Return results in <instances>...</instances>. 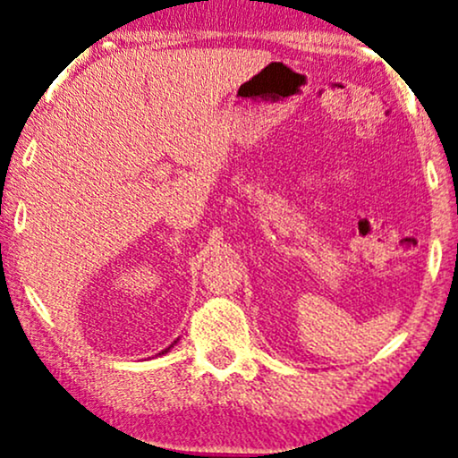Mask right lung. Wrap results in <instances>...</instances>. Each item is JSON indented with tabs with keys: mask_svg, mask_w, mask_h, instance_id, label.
Listing matches in <instances>:
<instances>
[{
	"mask_svg": "<svg viewBox=\"0 0 458 458\" xmlns=\"http://www.w3.org/2000/svg\"><path fill=\"white\" fill-rule=\"evenodd\" d=\"M175 344H178V341H174V344H172V345H169V347H165V350H163V352H161V353H167V352H169V350H172V347H174V345H175ZM161 353H158V356H161Z\"/></svg>",
	"mask_w": 458,
	"mask_h": 458,
	"instance_id": "1",
	"label": "right lung"
}]
</instances>
